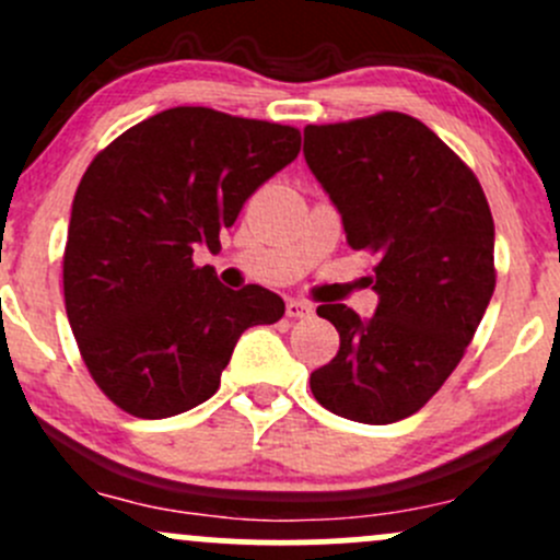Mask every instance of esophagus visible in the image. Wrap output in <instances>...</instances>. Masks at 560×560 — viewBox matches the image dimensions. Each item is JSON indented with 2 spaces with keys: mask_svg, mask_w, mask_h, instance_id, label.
I'll use <instances>...</instances> for the list:
<instances>
[{
  "mask_svg": "<svg viewBox=\"0 0 560 560\" xmlns=\"http://www.w3.org/2000/svg\"><path fill=\"white\" fill-rule=\"evenodd\" d=\"M311 314H314V308L303 300H287V316H292V319H303V316Z\"/></svg>",
  "mask_w": 560,
  "mask_h": 560,
  "instance_id": "esophagus-1",
  "label": "esophagus"
}]
</instances>
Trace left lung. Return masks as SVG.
I'll return each mask as SVG.
<instances>
[{"label":"left lung","instance_id":"1","mask_svg":"<svg viewBox=\"0 0 560 560\" xmlns=\"http://www.w3.org/2000/svg\"><path fill=\"white\" fill-rule=\"evenodd\" d=\"M303 137L349 246L381 257L370 319L343 303L316 308L340 349L311 373V392L359 423L408 419L456 370L491 303V209L456 152L402 112L305 126Z\"/></svg>","mask_w":560,"mask_h":560}]
</instances>
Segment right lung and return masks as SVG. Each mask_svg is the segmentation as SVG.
<instances>
[{
    "label": "right lung",
    "mask_w": 560,
    "mask_h": 560,
    "mask_svg": "<svg viewBox=\"0 0 560 560\" xmlns=\"http://www.w3.org/2000/svg\"><path fill=\"white\" fill-rule=\"evenodd\" d=\"M300 131L206 107L147 117L98 152L74 192L63 300L98 388L137 419H168L220 388L241 332L284 300L228 290L192 252L220 246L246 198L290 166Z\"/></svg>",
    "instance_id": "1"
}]
</instances>
